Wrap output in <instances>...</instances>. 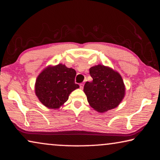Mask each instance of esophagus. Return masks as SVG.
<instances>
[{"label":"esophagus","instance_id":"34e87169","mask_svg":"<svg viewBox=\"0 0 160 160\" xmlns=\"http://www.w3.org/2000/svg\"><path fill=\"white\" fill-rule=\"evenodd\" d=\"M84 88V84L83 83H80V89H83Z\"/></svg>","mask_w":160,"mask_h":160}]
</instances>
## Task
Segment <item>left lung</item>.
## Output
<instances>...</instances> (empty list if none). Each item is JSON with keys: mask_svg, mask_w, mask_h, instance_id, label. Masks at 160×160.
<instances>
[{"mask_svg": "<svg viewBox=\"0 0 160 160\" xmlns=\"http://www.w3.org/2000/svg\"><path fill=\"white\" fill-rule=\"evenodd\" d=\"M93 80L84 86L88 102L91 107L99 113L117 107L126 94V88L121 75L112 68L97 65L90 68Z\"/></svg>", "mask_w": 160, "mask_h": 160, "instance_id": "left-lung-1", "label": "left lung"}]
</instances>
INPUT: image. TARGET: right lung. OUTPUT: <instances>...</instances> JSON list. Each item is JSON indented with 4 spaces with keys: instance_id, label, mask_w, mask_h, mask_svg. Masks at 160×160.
Listing matches in <instances>:
<instances>
[{
    "instance_id": "obj_1",
    "label": "right lung",
    "mask_w": 160,
    "mask_h": 160,
    "mask_svg": "<svg viewBox=\"0 0 160 160\" xmlns=\"http://www.w3.org/2000/svg\"><path fill=\"white\" fill-rule=\"evenodd\" d=\"M76 72L66 65L48 66L40 72L35 82V94L46 107L57 109L80 86L75 83Z\"/></svg>"
}]
</instances>
